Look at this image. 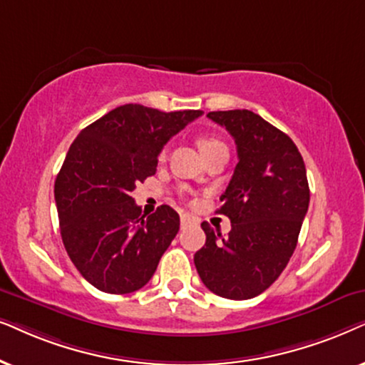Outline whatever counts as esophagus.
<instances>
[{
  "mask_svg": "<svg viewBox=\"0 0 365 365\" xmlns=\"http://www.w3.org/2000/svg\"><path fill=\"white\" fill-rule=\"evenodd\" d=\"M180 223H182V227L188 225V223H190V217H188V215H182V217H180Z\"/></svg>",
  "mask_w": 365,
  "mask_h": 365,
  "instance_id": "esophagus-1",
  "label": "esophagus"
}]
</instances>
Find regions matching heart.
Returning <instances> with one entry per match:
<instances>
[{
	"mask_svg": "<svg viewBox=\"0 0 365 365\" xmlns=\"http://www.w3.org/2000/svg\"><path fill=\"white\" fill-rule=\"evenodd\" d=\"M222 147H225V143H223L222 140L215 138V137H200V138H198V148H200V152L203 155L212 152V150L222 148Z\"/></svg>",
	"mask_w": 365,
	"mask_h": 365,
	"instance_id": "heart-1",
	"label": "heart"
}]
</instances>
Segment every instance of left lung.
Returning a JSON list of instances; mask_svg holds the SVG:
<instances>
[{"instance_id": "left-lung-1", "label": "left lung", "mask_w": 365, "mask_h": 365, "mask_svg": "<svg viewBox=\"0 0 365 365\" xmlns=\"http://www.w3.org/2000/svg\"><path fill=\"white\" fill-rule=\"evenodd\" d=\"M237 145L239 163L218 213L230 218L227 237L202 223L207 240L193 257L208 290L220 297H257L289 264L307 213L304 158L289 135L250 110L210 111Z\"/></svg>"}]
</instances>
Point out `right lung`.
I'll use <instances>...</instances> for the list:
<instances>
[{"label": "right lung", "mask_w": 365, "mask_h": 365, "mask_svg": "<svg viewBox=\"0 0 365 365\" xmlns=\"http://www.w3.org/2000/svg\"><path fill=\"white\" fill-rule=\"evenodd\" d=\"M202 113L128 103L71 143L55 182L61 239L78 272L101 292L142 289L177 235L180 217L172 207L147 217L132 193L157 172L163 145Z\"/></svg>", "instance_id": "1"}]
</instances>
